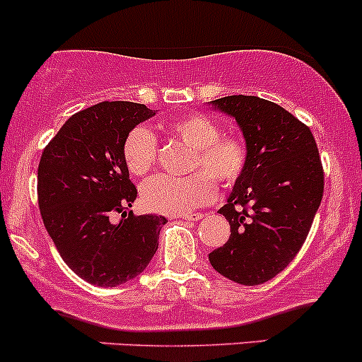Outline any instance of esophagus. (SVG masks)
I'll return each instance as SVG.
<instances>
[{
  "instance_id": "esophagus-1",
  "label": "esophagus",
  "mask_w": 362,
  "mask_h": 362,
  "mask_svg": "<svg viewBox=\"0 0 362 362\" xmlns=\"http://www.w3.org/2000/svg\"><path fill=\"white\" fill-rule=\"evenodd\" d=\"M203 217V214H188V215H180V221H186V222H193V221H200Z\"/></svg>"
}]
</instances>
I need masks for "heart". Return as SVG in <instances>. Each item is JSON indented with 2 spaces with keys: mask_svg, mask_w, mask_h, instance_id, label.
Returning a JSON list of instances; mask_svg holds the SVG:
<instances>
[{
  "mask_svg": "<svg viewBox=\"0 0 362 362\" xmlns=\"http://www.w3.org/2000/svg\"><path fill=\"white\" fill-rule=\"evenodd\" d=\"M164 133L193 148L188 177L156 176L141 185L144 206L150 212L188 215L215 198L217 186H234L251 160L250 141L238 132H222L217 121L203 112H188L168 121ZM159 145L150 129L133 128L123 141V160L133 176L156 168Z\"/></svg>",
  "mask_w": 362,
  "mask_h": 362,
  "instance_id": "b5f03b06",
  "label": "heart"
}]
</instances>
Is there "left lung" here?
<instances>
[{
    "mask_svg": "<svg viewBox=\"0 0 362 362\" xmlns=\"http://www.w3.org/2000/svg\"><path fill=\"white\" fill-rule=\"evenodd\" d=\"M235 117L250 141L251 160L218 214L229 221L224 246L209 255L221 275L258 286L299 253L323 198V165L310 127L255 95L214 100Z\"/></svg>",
    "mask_w": 362,
    "mask_h": 362,
    "instance_id": "left-lung-1",
    "label": "left lung"
}]
</instances>
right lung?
<instances>
[{
	"mask_svg": "<svg viewBox=\"0 0 362 362\" xmlns=\"http://www.w3.org/2000/svg\"><path fill=\"white\" fill-rule=\"evenodd\" d=\"M156 112L145 104L104 100L75 112L44 148L37 198L56 250L80 279L116 287L141 274L159 247L162 215H133L136 188L123 141ZM121 216L116 223L114 218Z\"/></svg>",
	"mask_w": 362,
	"mask_h": 362,
	"instance_id": "1",
	"label": "right lung"
}]
</instances>
